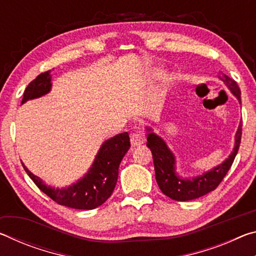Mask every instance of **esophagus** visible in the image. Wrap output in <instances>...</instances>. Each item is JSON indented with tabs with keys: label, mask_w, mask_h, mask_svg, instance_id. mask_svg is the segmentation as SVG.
<instances>
[{
	"label": "esophagus",
	"mask_w": 256,
	"mask_h": 256,
	"mask_svg": "<svg viewBox=\"0 0 256 256\" xmlns=\"http://www.w3.org/2000/svg\"><path fill=\"white\" fill-rule=\"evenodd\" d=\"M144 142V136L140 133L131 134V144L132 146H138Z\"/></svg>",
	"instance_id": "obj_1"
}]
</instances>
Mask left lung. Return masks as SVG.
I'll use <instances>...</instances> for the list:
<instances>
[{"mask_svg":"<svg viewBox=\"0 0 256 256\" xmlns=\"http://www.w3.org/2000/svg\"><path fill=\"white\" fill-rule=\"evenodd\" d=\"M224 84L228 86L232 94L240 102V90L235 80L226 74L218 76ZM146 146L151 150L154 158L156 180L162 192L175 201H190L206 196L216 188L228 170H230L236 154L238 152L242 138V122L237 128L235 136V146L232 152L222 164L212 168L211 170L192 178H183L176 172V159L174 154L168 148L166 142L150 128H146Z\"/></svg>","mask_w":256,"mask_h":256,"instance_id":"8db88e82","label":"left lung"}]
</instances>
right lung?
<instances>
[{
  "label": "right lung",
  "mask_w": 256,
  "mask_h": 256,
  "mask_svg": "<svg viewBox=\"0 0 256 256\" xmlns=\"http://www.w3.org/2000/svg\"><path fill=\"white\" fill-rule=\"evenodd\" d=\"M52 88L50 70L42 73L28 84L21 104L48 94ZM128 132L120 133L105 141L99 149L88 172L76 183L64 188L46 185L40 177L29 172L22 162L26 172L42 192L60 206L72 209L92 210L102 206L112 196L118 177V167L130 149Z\"/></svg>",
  "instance_id": "1"
}]
</instances>
